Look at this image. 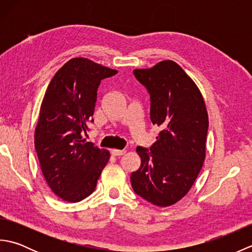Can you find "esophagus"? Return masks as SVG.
Wrapping results in <instances>:
<instances>
[{
    "label": "esophagus",
    "mask_w": 252,
    "mask_h": 252,
    "mask_svg": "<svg viewBox=\"0 0 252 252\" xmlns=\"http://www.w3.org/2000/svg\"><path fill=\"white\" fill-rule=\"evenodd\" d=\"M126 154V151H119V149H112L111 155L112 156H122Z\"/></svg>",
    "instance_id": "esophagus-1"
}]
</instances>
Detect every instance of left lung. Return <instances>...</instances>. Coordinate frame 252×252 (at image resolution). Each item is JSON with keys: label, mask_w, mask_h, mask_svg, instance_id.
Wrapping results in <instances>:
<instances>
[{"label": "left lung", "mask_w": 252, "mask_h": 252, "mask_svg": "<svg viewBox=\"0 0 252 252\" xmlns=\"http://www.w3.org/2000/svg\"><path fill=\"white\" fill-rule=\"evenodd\" d=\"M133 73L151 96V120L161 131L151 148H136L141 167L132 172L131 184L148 202L168 207L189 192L201 170L209 126L206 105L195 82L172 61Z\"/></svg>", "instance_id": "1"}]
</instances>
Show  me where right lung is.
<instances>
[{"mask_svg": "<svg viewBox=\"0 0 252 252\" xmlns=\"http://www.w3.org/2000/svg\"><path fill=\"white\" fill-rule=\"evenodd\" d=\"M117 70L72 58L53 77L41 104L34 146L42 173L55 195L78 202L94 191L110 157L82 137L93 122L97 89Z\"/></svg>", "mask_w": 252, "mask_h": 252, "instance_id": "obj_1", "label": "right lung"}]
</instances>
